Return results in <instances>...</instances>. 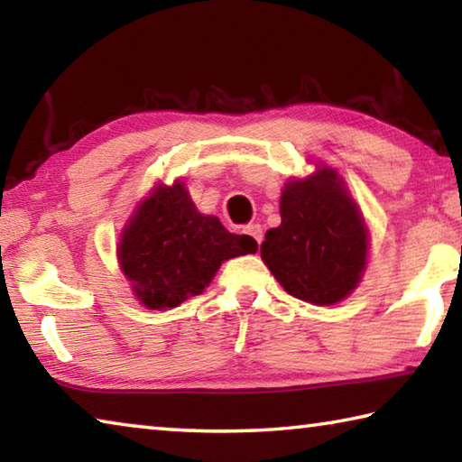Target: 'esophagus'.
I'll return each mask as SVG.
<instances>
[{
  "mask_svg": "<svg viewBox=\"0 0 462 462\" xmlns=\"http://www.w3.org/2000/svg\"><path fill=\"white\" fill-rule=\"evenodd\" d=\"M245 232L248 234V236H253V238L256 240V245H261V242H263V228H261V224H248L246 228H245Z\"/></svg>",
  "mask_w": 462,
  "mask_h": 462,
  "instance_id": "34e87169",
  "label": "esophagus"
}]
</instances>
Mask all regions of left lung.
Listing matches in <instances>:
<instances>
[{
    "mask_svg": "<svg viewBox=\"0 0 462 462\" xmlns=\"http://www.w3.org/2000/svg\"><path fill=\"white\" fill-rule=\"evenodd\" d=\"M281 226L264 234L261 256L297 300L334 306L353 293L366 267L369 230L342 177L322 167L281 193Z\"/></svg>",
    "mask_w": 462,
    "mask_h": 462,
    "instance_id": "left-lung-1",
    "label": "left lung"
}]
</instances>
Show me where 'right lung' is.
<instances>
[{
	"instance_id": "1",
	"label": "right lung",
	"mask_w": 462,
	"mask_h": 462,
	"mask_svg": "<svg viewBox=\"0 0 462 462\" xmlns=\"http://www.w3.org/2000/svg\"><path fill=\"white\" fill-rule=\"evenodd\" d=\"M259 250L254 238L232 234L203 216L185 185H156L122 232L118 261L132 291L148 310L177 308L199 295L234 256Z\"/></svg>"
}]
</instances>
